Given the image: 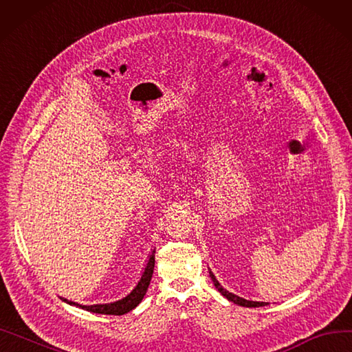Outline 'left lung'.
<instances>
[{
    "instance_id": "obj_1",
    "label": "left lung",
    "mask_w": 352,
    "mask_h": 352,
    "mask_svg": "<svg viewBox=\"0 0 352 352\" xmlns=\"http://www.w3.org/2000/svg\"><path fill=\"white\" fill-rule=\"evenodd\" d=\"M210 277H212V280H213V283H214L216 289L219 290L228 300H231V302L236 303V305H240V307H247V308H258V307H265V305H268V302L247 300V299H243V298H240V296H236V294H234V293H231V292H228L226 289H223V287L221 286L219 281H217V280L214 278V275H213V272H212V271H210Z\"/></svg>"
}]
</instances>
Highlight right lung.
I'll use <instances>...</instances> for the list:
<instances>
[{
    "instance_id": "obj_1",
    "label": "right lung",
    "mask_w": 352,
    "mask_h": 352,
    "mask_svg": "<svg viewBox=\"0 0 352 352\" xmlns=\"http://www.w3.org/2000/svg\"><path fill=\"white\" fill-rule=\"evenodd\" d=\"M154 265H155V250L151 252L149 254V259L146 267L140 275V280L138 281V284L135 286L126 298H122L120 300L116 302H111V303H98V305H80V303H75L72 300L68 299H63L66 303H69V305L74 307H78L81 309L85 311H90V312H96V314H107V316H122V314H127L131 309H135L139 303L144 299L145 293L149 287V283L151 278H153V272H154Z\"/></svg>"
}]
</instances>
